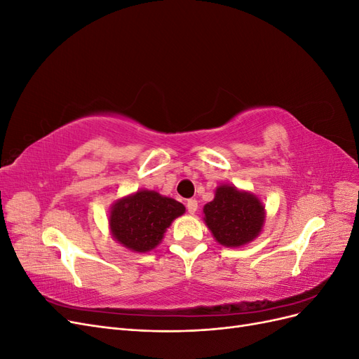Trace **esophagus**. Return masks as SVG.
<instances>
[{
  "instance_id": "1",
  "label": "esophagus",
  "mask_w": 359,
  "mask_h": 359,
  "mask_svg": "<svg viewBox=\"0 0 359 359\" xmlns=\"http://www.w3.org/2000/svg\"><path fill=\"white\" fill-rule=\"evenodd\" d=\"M186 206H187V211L190 214H194V212H196V210H198V201L196 199H189Z\"/></svg>"
}]
</instances>
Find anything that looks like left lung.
Instances as JSON below:
<instances>
[{
	"instance_id": "obj_1",
	"label": "left lung",
	"mask_w": 359,
	"mask_h": 359,
	"mask_svg": "<svg viewBox=\"0 0 359 359\" xmlns=\"http://www.w3.org/2000/svg\"><path fill=\"white\" fill-rule=\"evenodd\" d=\"M203 220L222 245L240 247L262 231L264 205L255 194L232 186H220L214 201L203 206Z\"/></svg>"
}]
</instances>
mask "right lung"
<instances>
[{
    "label": "right lung",
    "instance_id": "obj_1",
    "mask_svg": "<svg viewBox=\"0 0 359 359\" xmlns=\"http://www.w3.org/2000/svg\"><path fill=\"white\" fill-rule=\"evenodd\" d=\"M184 211V205L175 199L140 190L112 206L111 231L115 240L124 247L145 253L158 245L170 223Z\"/></svg>",
    "mask_w": 359,
    "mask_h": 359
}]
</instances>
